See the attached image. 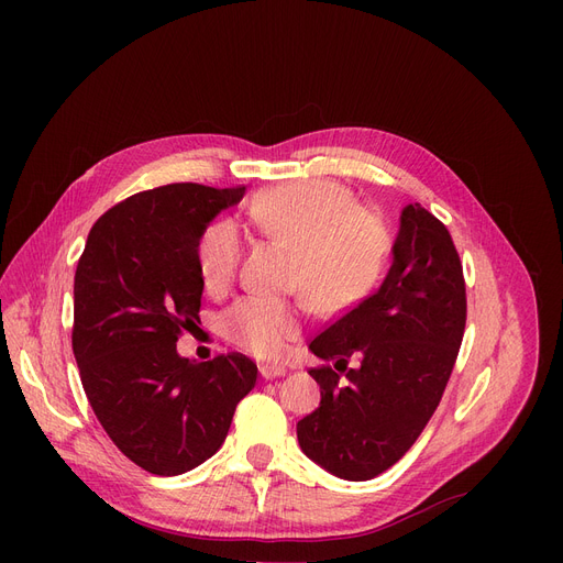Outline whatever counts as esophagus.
<instances>
[{
	"label": "esophagus",
	"mask_w": 563,
	"mask_h": 563,
	"mask_svg": "<svg viewBox=\"0 0 563 563\" xmlns=\"http://www.w3.org/2000/svg\"><path fill=\"white\" fill-rule=\"evenodd\" d=\"M287 369L283 367V365H272V363H266V365H260V374H262V378H278V376H283Z\"/></svg>",
	"instance_id": "esophagus-1"
}]
</instances>
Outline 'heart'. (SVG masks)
Wrapping results in <instances>:
<instances>
[{
	"label": "heart",
	"mask_w": 563,
	"mask_h": 563,
	"mask_svg": "<svg viewBox=\"0 0 563 563\" xmlns=\"http://www.w3.org/2000/svg\"><path fill=\"white\" fill-rule=\"evenodd\" d=\"M251 219L272 240L294 251L289 287L314 312L342 317L365 303L388 272L395 236L378 212L353 205L329 177H308L262 191ZM242 260V234L230 219L207 225L196 244L198 274L207 291L223 294ZM303 301L246 297L221 317L228 342L257 358H278L299 335Z\"/></svg>",
	"instance_id": "obj_1"
}]
</instances>
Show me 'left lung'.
Instances as JSON below:
<instances>
[{"label":"left lung","mask_w":563,"mask_h":563,"mask_svg":"<svg viewBox=\"0 0 563 563\" xmlns=\"http://www.w3.org/2000/svg\"><path fill=\"white\" fill-rule=\"evenodd\" d=\"M393 266L356 310L323 329L310 351L321 401L297 424L299 445L340 479L393 467L424 431L452 376L465 331V280L445 223L406 205ZM358 357V368H346Z\"/></svg>","instance_id":"1"}]
</instances>
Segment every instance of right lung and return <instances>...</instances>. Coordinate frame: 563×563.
<instances>
[{"label": "right lung", "mask_w": 563, "mask_h": 563, "mask_svg": "<svg viewBox=\"0 0 563 563\" xmlns=\"http://www.w3.org/2000/svg\"><path fill=\"white\" fill-rule=\"evenodd\" d=\"M244 191L183 183L134 194L96 221L77 262L84 393L113 445L151 475H183L217 454L255 388L242 353L196 363L175 349L200 323L198 236Z\"/></svg>", "instance_id": "add662e5"}]
</instances>
